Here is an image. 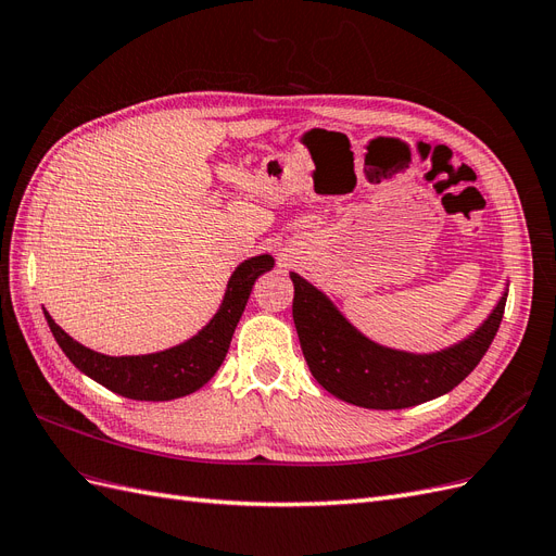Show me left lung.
I'll return each instance as SVG.
<instances>
[{
  "label": "left lung",
  "instance_id": "8db88e82",
  "mask_svg": "<svg viewBox=\"0 0 556 556\" xmlns=\"http://www.w3.org/2000/svg\"><path fill=\"white\" fill-rule=\"evenodd\" d=\"M290 278L294 327L313 378L341 401L374 410L410 408L454 390L492 345L508 299L506 290L484 323L464 341L417 355L366 339L325 292L294 271Z\"/></svg>",
  "mask_w": 556,
  "mask_h": 556
}]
</instances>
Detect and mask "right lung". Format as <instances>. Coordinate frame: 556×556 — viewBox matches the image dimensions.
<instances>
[{
  "mask_svg": "<svg viewBox=\"0 0 556 556\" xmlns=\"http://www.w3.org/2000/svg\"><path fill=\"white\" fill-rule=\"evenodd\" d=\"M271 255H257L241 262L227 282L223 304L211 323L192 339L150 355L109 357L74 341L55 319L43 311L46 323L70 362L106 390L137 401H172L204 387L227 357L233 329L245 311L255 280L274 268Z\"/></svg>",
  "mask_w": 556,
  "mask_h": 556,
  "instance_id": "add662e5",
  "label": "right lung"
}]
</instances>
